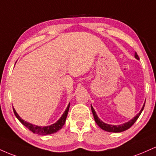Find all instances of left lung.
Masks as SVG:
<instances>
[{"mask_svg": "<svg viewBox=\"0 0 156 156\" xmlns=\"http://www.w3.org/2000/svg\"><path fill=\"white\" fill-rule=\"evenodd\" d=\"M134 56H135V58H136V59H138V60L139 59V56H138V55L136 54V52H135V55H134ZM144 105H145V102H144V105H143V107L141 108L139 114H137L136 115L135 117L133 118V119H131L130 120L127 122H125V123H123V124L118 125H109V124H107V123L103 122L98 117L95 111H94V109L92 107V105H91V108H92V112L93 116H94V121L96 122L97 124H98V126H99L101 129H103V130H105V131L112 132V133H120V132L125 131V130H128V128H130V127H131L132 125L135 123V122L137 120V119L139 117V116H140L141 112H142L143 109H144Z\"/></svg>", "mask_w": 156, "mask_h": 156, "instance_id": "left-lung-1", "label": "left lung"}]
</instances>
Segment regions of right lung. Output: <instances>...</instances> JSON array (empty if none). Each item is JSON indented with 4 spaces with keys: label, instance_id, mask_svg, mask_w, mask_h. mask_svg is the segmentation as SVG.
<instances>
[{
    "label": "right lung",
    "instance_id": "1",
    "mask_svg": "<svg viewBox=\"0 0 156 156\" xmlns=\"http://www.w3.org/2000/svg\"><path fill=\"white\" fill-rule=\"evenodd\" d=\"M69 105H70V103L68 104L67 108H66V110L64 111V114H62V117H60V119H58L56 122L53 123V124L51 125H48V126H39V125H33L31 124V123L28 122L23 120V119H21L20 117L18 114L16 112L15 109L14 108H13V111H14V113H15L16 117H17V119H18V120L23 125H25L27 128H28V129L31 130V131L33 132V133L39 134V135L43 136V135H48V134L54 133L55 132L58 131V130L62 129V127L64 126V123H65L66 119H67V116L69 108Z\"/></svg>",
    "mask_w": 156,
    "mask_h": 156
}]
</instances>
